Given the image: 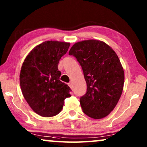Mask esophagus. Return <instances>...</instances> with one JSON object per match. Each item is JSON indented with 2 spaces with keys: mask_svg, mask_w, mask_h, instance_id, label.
<instances>
[{
  "mask_svg": "<svg viewBox=\"0 0 147 147\" xmlns=\"http://www.w3.org/2000/svg\"><path fill=\"white\" fill-rule=\"evenodd\" d=\"M68 85L69 87H70V88H72V86H73V83H72V82H70L68 84Z\"/></svg>",
  "mask_w": 147,
  "mask_h": 147,
  "instance_id": "1",
  "label": "esophagus"
}]
</instances>
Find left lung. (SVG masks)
Masks as SVG:
<instances>
[{"label":"left lung","mask_w":147,"mask_h":147,"mask_svg":"<svg viewBox=\"0 0 147 147\" xmlns=\"http://www.w3.org/2000/svg\"><path fill=\"white\" fill-rule=\"evenodd\" d=\"M82 68L87 91L80 98L84 113L104 118L115 108L123 92L124 74L115 51L103 41L89 39L76 43L69 52Z\"/></svg>","instance_id":"8db88e82"}]
</instances>
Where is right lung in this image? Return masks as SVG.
<instances>
[{"label": "right lung", "instance_id": "obj_1", "mask_svg": "<svg viewBox=\"0 0 147 147\" xmlns=\"http://www.w3.org/2000/svg\"><path fill=\"white\" fill-rule=\"evenodd\" d=\"M70 43L47 41L30 51L22 65L20 86L27 102L37 114L45 117L61 111L65 99L71 96V89L59 80V59L67 52Z\"/></svg>", "mask_w": 147, "mask_h": 147}]
</instances>
